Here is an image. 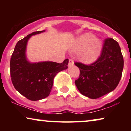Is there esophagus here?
Masks as SVG:
<instances>
[{"label": "esophagus", "instance_id": "34e87169", "mask_svg": "<svg viewBox=\"0 0 131 131\" xmlns=\"http://www.w3.org/2000/svg\"><path fill=\"white\" fill-rule=\"evenodd\" d=\"M74 65V61L72 59H70L69 60V66L71 67V66Z\"/></svg>", "mask_w": 131, "mask_h": 131}]
</instances>
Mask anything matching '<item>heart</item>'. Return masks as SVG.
Listing matches in <instances>:
<instances>
[{
    "mask_svg": "<svg viewBox=\"0 0 131 131\" xmlns=\"http://www.w3.org/2000/svg\"><path fill=\"white\" fill-rule=\"evenodd\" d=\"M94 37L91 33L84 34L75 41L73 47V50L79 52L80 58L87 63L95 61L101 53L102 41Z\"/></svg>",
    "mask_w": 131,
    "mask_h": 131,
    "instance_id": "obj_1",
    "label": "heart"
}]
</instances>
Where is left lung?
<instances>
[{
    "instance_id": "1",
    "label": "left lung",
    "mask_w": 131,
    "mask_h": 131,
    "mask_svg": "<svg viewBox=\"0 0 131 131\" xmlns=\"http://www.w3.org/2000/svg\"><path fill=\"white\" fill-rule=\"evenodd\" d=\"M80 75L75 81L81 94L90 99H98L118 86L122 75L124 60L119 43L113 39L105 40L99 59L90 65L75 63Z\"/></svg>"
}]
</instances>
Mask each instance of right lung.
I'll return each instance as SVG.
<instances>
[{
  "label": "right lung",
  "mask_w": 131,
  "mask_h": 131,
  "mask_svg": "<svg viewBox=\"0 0 131 131\" xmlns=\"http://www.w3.org/2000/svg\"><path fill=\"white\" fill-rule=\"evenodd\" d=\"M45 31L34 32L19 40L10 60V74L13 86L22 95L33 101L49 95L55 76L67 70L68 64V59L61 63L49 61L33 63L28 59L26 47L28 40L32 36Z\"/></svg>",
  "instance_id": "obj_1"
}]
</instances>
